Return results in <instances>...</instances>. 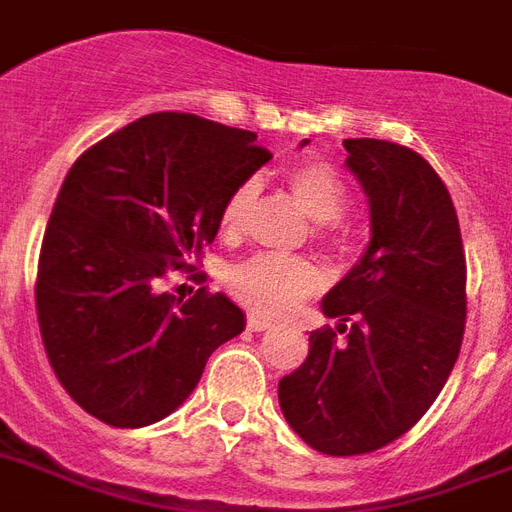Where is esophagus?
<instances>
[{"label": "esophagus", "mask_w": 512, "mask_h": 512, "mask_svg": "<svg viewBox=\"0 0 512 512\" xmlns=\"http://www.w3.org/2000/svg\"><path fill=\"white\" fill-rule=\"evenodd\" d=\"M247 327L252 330V333H263V330H268V327H271V319L257 317V314H249Z\"/></svg>", "instance_id": "1"}]
</instances>
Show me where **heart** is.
Listing matches in <instances>:
<instances>
[{
	"mask_svg": "<svg viewBox=\"0 0 512 512\" xmlns=\"http://www.w3.org/2000/svg\"><path fill=\"white\" fill-rule=\"evenodd\" d=\"M284 179L300 209L319 222L317 239L333 244L338 236L335 233L338 220L349 209L351 198L341 171L327 161H303L292 166ZM255 198V179H244L230 190L220 212V225L228 236H239L247 228ZM319 287H322V273L306 257L255 255L230 268L228 273V290L233 292V298L268 317H282L298 306L300 300L311 298Z\"/></svg>",
	"mask_w": 512,
	"mask_h": 512,
	"instance_id": "heart-1",
	"label": "heart"
}]
</instances>
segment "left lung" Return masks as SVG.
I'll use <instances>...</instances> for the list:
<instances>
[{"mask_svg":"<svg viewBox=\"0 0 512 512\" xmlns=\"http://www.w3.org/2000/svg\"><path fill=\"white\" fill-rule=\"evenodd\" d=\"M370 201L365 255L322 300L308 357L279 405L308 446L360 456L405 435L451 376L467 317V260L448 187L419 152L343 139ZM342 338H337V333Z\"/></svg>","mask_w":512,"mask_h":512,"instance_id":"obj_1","label":"left lung"}]
</instances>
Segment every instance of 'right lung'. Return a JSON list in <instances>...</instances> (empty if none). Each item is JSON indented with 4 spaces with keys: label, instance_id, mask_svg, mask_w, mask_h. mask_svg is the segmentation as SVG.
Returning <instances> with one entry per match:
<instances>
[{
    "label": "right lung",
    "instance_id": "right-lung-1",
    "mask_svg": "<svg viewBox=\"0 0 512 512\" xmlns=\"http://www.w3.org/2000/svg\"><path fill=\"white\" fill-rule=\"evenodd\" d=\"M271 152L257 134L185 112L144 115L74 161L39 252L37 322L56 378L85 413L147 427L177 411L220 343L244 330L222 292H163L220 230L236 185Z\"/></svg>",
    "mask_w": 512,
    "mask_h": 512
}]
</instances>
